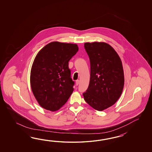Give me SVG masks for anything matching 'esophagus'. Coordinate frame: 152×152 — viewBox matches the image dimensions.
Instances as JSON below:
<instances>
[{
	"instance_id": "obj_1",
	"label": "esophagus",
	"mask_w": 152,
	"mask_h": 152,
	"mask_svg": "<svg viewBox=\"0 0 152 152\" xmlns=\"http://www.w3.org/2000/svg\"><path fill=\"white\" fill-rule=\"evenodd\" d=\"M79 83H80V81H79V80H76V81H75V84H76V85L77 86V85L79 84Z\"/></svg>"
}]
</instances>
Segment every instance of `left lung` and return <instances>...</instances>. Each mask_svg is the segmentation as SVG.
Instances as JSON below:
<instances>
[{"mask_svg": "<svg viewBox=\"0 0 152 152\" xmlns=\"http://www.w3.org/2000/svg\"><path fill=\"white\" fill-rule=\"evenodd\" d=\"M84 47L90 61V80L84 100L95 110L111 107L123 91L124 77L120 56L105 42H87Z\"/></svg>", "mask_w": 152, "mask_h": 152, "instance_id": "8db88e82", "label": "left lung"}]
</instances>
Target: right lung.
Returning <instances> with one entry per match:
<instances>
[{"label": "right lung", "mask_w": 152, "mask_h": 152, "mask_svg": "<svg viewBox=\"0 0 152 152\" xmlns=\"http://www.w3.org/2000/svg\"><path fill=\"white\" fill-rule=\"evenodd\" d=\"M76 44L52 42L38 53L32 64L30 84L43 108L55 111L68 100L74 90L68 62L77 53Z\"/></svg>", "instance_id": "obj_1"}]
</instances>
